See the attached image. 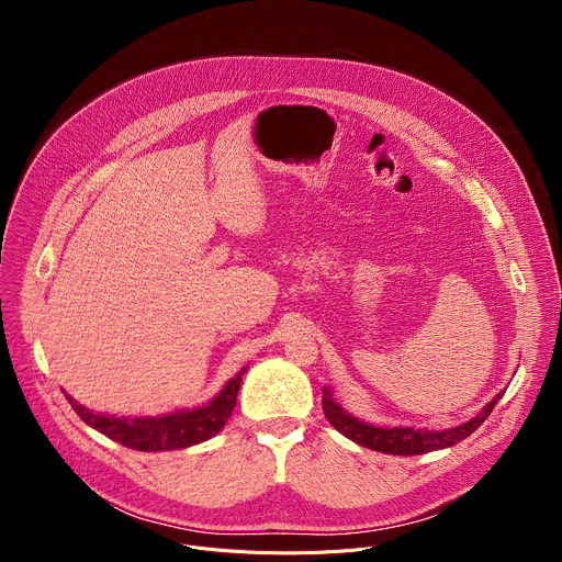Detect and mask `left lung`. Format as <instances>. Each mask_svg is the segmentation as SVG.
<instances>
[{"label": "left lung", "instance_id": "left-lung-1", "mask_svg": "<svg viewBox=\"0 0 562 562\" xmlns=\"http://www.w3.org/2000/svg\"><path fill=\"white\" fill-rule=\"evenodd\" d=\"M498 397H503V393H498ZM498 397H494L492 403L473 420H469L460 427H453V429H445V431H427V429H412V427L384 429V427L364 425L358 418L345 414L329 391H325V395H323V409H325L327 420L340 434H345L349 440H353L362 447H369V449L382 451V453H391V456H420L427 451L451 447V445L464 440L467 436H471L480 425L487 420V416L492 414V409L498 403Z\"/></svg>", "mask_w": 562, "mask_h": 562}]
</instances>
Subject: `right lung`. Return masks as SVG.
Listing matches in <instances>:
<instances>
[{"label":"right lung","mask_w":562,"mask_h":562,"mask_svg":"<svg viewBox=\"0 0 562 562\" xmlns=\"http://www.w3.org/2000/svg\"><path fill=\"white\" fill-rule=\"evenodd\" d=\"M243 373L239 371L235 378L228 380V384L220 391V395L213 400L211 405L193 409V412H180L162 418H115V416H102L85 409L77 405L70 395L66 400L75 414L82 418L89 427L98 429L100 434L109 436L111 440L137 449V451H171V449H184L198 442L209 440L215 436L228 420L239 382H243Z\"/></svg>","instance_id":"right-lung-1"}]
</instances>
